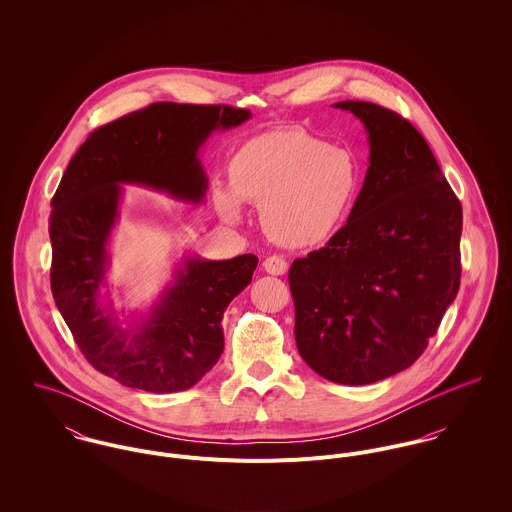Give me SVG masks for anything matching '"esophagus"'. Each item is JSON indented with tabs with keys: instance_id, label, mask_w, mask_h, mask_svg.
<instances>
[{
	"instance_id": "1",
	"label": "esophagus",
	"mask_w": 512,
	"mask_h": 512,
	"mask_svg": "<svg viewBox=\"0 0 512 512\" xmlns=\"http://www.w3.org/2000/svg\"><path fill=\"white\" fill-rule=\"evenodd\" d=\"M264 270L272 276H284L288 272V262L282 256H268L264 260Z\"/></svg>"
}]
</instances>
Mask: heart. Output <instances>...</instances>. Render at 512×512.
Returning a JSON list of instances; mask_svg holds the SVG:
<instances>
[{"mask_svg": "<svg viewBox=\"0 0 512 512\" xmlns=\"http://www.w3.org/2000/svg\"><path fill=\"white\" fill-rule=\"evenodd\" d=\"M361 163L345 146L301 128L250 138L228 163V183L213 187L226 222L242 219L240 201L260 207L264 232L288 248L331 238L351 217L361 193Z\"/></svg>", "mask_w": 512, "mask_h": 512, "instance_id": "1", "label": "heart"}]
</instances>
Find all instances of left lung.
Returning a JSON list of instances; mask_svg holds the SVG:
<instances>
[{"instance_id":"left-lung-1","label":"left lung","mask_w":512,"mask_h":512,"mask_svg":"<svg viewBox=\"0 0 512 512\" xmlns=\"http://www.w3.org/2000/svg\"><path fill=\"white\" fill-rule=\"evenodd\" d=\"M370 165L347 224L293 260L295 343L323 378L361 386L414 365L459 292L461 203L424 136L400 114L345 100Z\"/></svg>"}]
</instances>
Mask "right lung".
Here are the masks:
<instances>
[{"instance_id": "add662e5", "label": "right lung", "mask_w": 512, "mask_h": 512, "mask_svg": "<svg viewBox=\"0 0 512 512\" xmlns=\"http://www.w3.org/2000/svg\"><path fill=\"white\" fill-rule=\"evenodd\" d=\"M250 116V110L220 104L155 102L94 130L63 173L49 217L51 292L86 361L128 388L187 390L217 365L224 349L222 315L252 282L258 258H185L146 321L122 327L98 295L120 185H144L199 203L209 183L199 147L215 130L240 126Z\"/></svg>"}]
</instances>
